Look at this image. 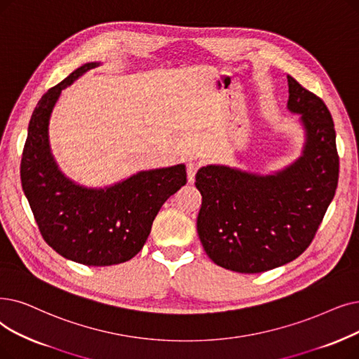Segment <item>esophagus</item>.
I'll return each mask as SVG.
<instances>
[{"label": "esophagus", "mask_w": 359, "mask_h": 359, "mask_svg": "<svg viewBox=\"0 0 359 359\" xmlns=\"http://www.w3.org/2000/svg\"><path fill=\"white\" fill-rule=\"evenodd\" d=\"M199 167H201V164L196 163V161H189L188 165H186V171H188V180L189 182L195 180V175H196V171L199 170Z\"/></svg>", "instance_id": "1"}]
</instances>
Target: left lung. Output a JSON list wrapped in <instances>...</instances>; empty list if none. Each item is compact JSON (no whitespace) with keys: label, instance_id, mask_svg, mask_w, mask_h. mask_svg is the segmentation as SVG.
<instances>
[{"label":"left lung","instance_id":"obj_1","mask_svg":"<svg viewBox=\"0 0 359 359\" xmlns=\"http://www.w3.org/2000/svg\"><path fill=\"white\" fill-rule=\"evenodd\" d=\"M287 108L306 130L304 155L274 176L207 165L196 173L202 195L198 236L223 269L262 273L298 258L313 242L334 198L339 155L334 123L316 93L287 76Z\"/></svg>","mask_w":359,"mask_h":359}]
</instances>
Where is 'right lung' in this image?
<instances>
[{
  "label": "right lung",
  "mask_w": 359,
  "mask_h": 359,
  "mask_svg": "<svg viewBox=\"0 0 359 359\" xmlns=\"http://www.w3.org/2000/svg\"><path fill=\"white\" fill-rule=\"evenodd\" d=\"M95 66L83 65L39 100L29 121L20 179L43 241L67 259L105 267L141 251L155 215L186 184V168L141 171L105 191L82 188L60 173L50 152V114L61 89Z\"/></svg>",
  "instance_id": "add662e5"
}]
</instances>
